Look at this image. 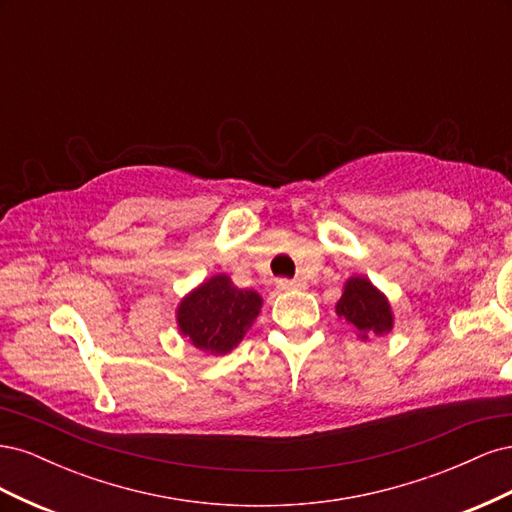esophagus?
Wrapping results in <instances>:
<instances>
[{"mask_svg":"<svg viewBox=\"0 0 512 512\" xmlns=\"http://www.w3.org/2000/svg\"><path fill=\"white\" fill-rule=\"evenodd\" d=\"M277 286H280V290H305L307 288V282L305 280H280L277 282Z\"/></svg>","mask_w":512,"mask_h":512,"instance_id":"34e87169","label":"esophagus"}]
</instances>
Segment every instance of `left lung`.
<instances>
[{
    "mask_svg": "<svg viewBox=\"0 0 512 512\" xmlns=\"http://www.w3.org/2000/svg\"><path fill=\"white\" fill-rule=\"evenodd\" d=\"M335 312L339 318L354 324L361 339H367V335H384L393 329L391 303L367 277H350Z\"/></svg>",
    "mask_w": 512,
    "mask_h": 512,
    "instance_id": "obj_1",
    "label": "left lung"
}]
</instances>
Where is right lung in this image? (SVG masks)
Segmentation results:
<instances>
[{
  "label": "right lung",
  "mask_w": 512,
  "mask_h": 512,
  "mask_svg": "<svg viewBox=\"0 0 512 512\" xmlns=\"http://www.w3.org/2000/svg\"><path fill=\"white\" fill-rule=\"evenodd\" d=\"M262 297L232 284L228 275H213L194 288L177 307L183 337L198 350L226 354L235 348L260 314Z\"/></svg>",
  "instance_id": "obj_1"
}]
</instances>
